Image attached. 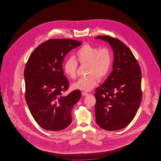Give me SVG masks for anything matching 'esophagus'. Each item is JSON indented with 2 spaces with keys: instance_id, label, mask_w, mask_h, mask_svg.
<instances>
[{
  "instance_id": "esophagus-1",
  "label": "esophagus",
  "mask_w": 161,
  "mask_h": 161,
  "mask_svg": "<svg viewBox=\"0 0 161 161\" xmlns=\"http://www.w3.org/2000/svg\"><path fill=\"white\" fill-rule=\"evenodd\" d=\"M90 94H89V93H87V92H82V95L83 96H87L90 95Z\"/></svg>"
}]
</instances>
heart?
I'll return each instance as SVG.
<instances>
[{
	"instance_id": "heart-1",
	"label": "heart",
	"mask_w": 161,
	"mask_h": 161,
	"mask_svg": "<svg viewBox=\"0 0 161 161\" xmlns=\"http://www.w3.org/2000/svg\"><path fill=\"white\" fill-rule=\"evenodd\" d=\"M80 64L86 63V73L83 76L72 85L74 89L83 91H90L93 89L98 79L103 80L109 72L112 62V52L109 48L98 49L89 44L84 45L79 49L74 58H68L64 63L65 74L71 79L76 78L78 63Z\"/></svg>"
}]
</instances>
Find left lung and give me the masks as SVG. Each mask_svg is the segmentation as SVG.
Returning <instances> with one entry per match:
<instances>
[{
	"label": "left lung",
	"instance_id": "8db88e82",
	"mask_svg": "<svg viewBox=\"0 0 161 161\" xmlns=\"http://www.w3.org/2000/svg\"><path fill=\"white\" fill-rule=\"evenodd\" d=\"M109 42L114 52L113 71L96 90V122L103 130H116L134 119L142 99V72L130 49L109 36H98Z\"/></svg>",
	"mask_w": 161,
	"mask_h": 161
}]
</instances>
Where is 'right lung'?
Returning a JSON list of instances; mask_svg holds the SVG:
<instances>
[{"mask_svg":"<svg viewBox=\"0 0 161 161\" xmlns=\"http://www.w3.org/2000/svg\"><path fill=\"white\" fill-rule=\"evenodd\" d=\"M82 45L69 38H56L38 46L24 70L25 99L31 114L42 128L63 130L71 123V110L81 97L76 90L65 96L69 87L62 63L72 49Z\"/></svg>","mask_w":161,"mask_h":161,"instance_id":"add662e5","label":"right lung"}]
</instances>
